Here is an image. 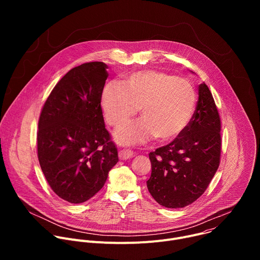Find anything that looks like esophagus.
Listing matches in <instances>:
<instances>
[{
    "instance_id": "obj_1",
    "label": "esophagus",
    "mask_w": 260,
    "mask_h": 260,
    "mask_svg": "<svg viewBox=\"0 0 260 260\" xmlns=\"http://www.w3.org/2000/svg\"><path fill=\"white\" fill-rule=\"evenodd\" d=\"M134 156V152L132 150H120L119 151V158L121 160H125V159H128L131 157Z\"/></svg>"
}]
</instances>
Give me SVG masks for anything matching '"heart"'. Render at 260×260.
<instances>
[{"mask_svg":"<svg viewBox=\"0 0 260 260\" xmlns=\"http://www.w3.org/2000/svg\"><path fill=\"white\" fill-rule=\"evenodd\" d=\"M101 107L106 121L116 127L132 120L140 108L143 119L116 132L119 144L145 143L153 138L169 143L189 125L196 112L197 92L184 78L161 71H140L125 77L121 84L108 83Z\"/></svg>","mask_w":260,"mask_h":260,"instance_id":"1","label":"heart"}]
</instances>
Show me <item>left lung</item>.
<instances>
[{"mask_svg":"<svg viewBox=\"0 0 260 260\" xmlns=\"http://www.w3.org/2000/svg\"><path fill=\"white\" fill-rule=\"evenodd\" d=\"M220 129L213 95L202 83L189 125L172 143L149 153L152 171L147 188L159 205L184 208L205 192L220 164Z\"/></svg>","mask_w":260,"mask_h":260,"instance_id":"obj_1","label":"left lung"}]
</instances>
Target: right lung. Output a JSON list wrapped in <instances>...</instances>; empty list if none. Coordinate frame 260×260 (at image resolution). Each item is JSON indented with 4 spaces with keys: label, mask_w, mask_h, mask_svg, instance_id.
<instances>
[{
    "label": "right lung",
    "mask_w": 260,
    "mask_h": 260,
    "mask_svg": "<svg viewBox=\"0 0 260 260\" xmlns=\"http://www.w3.org/2000/svg\"><path fill=\"white\" fill-rule=\"evenodd\" d=\"M107 69L102 61L73 68L54 86L41 111L39 162L51 189L71 204L84 203L99 192L118 161L101 107Z\"/></svg>",
    "instance_id": "add662e5"
}]
</instances>
